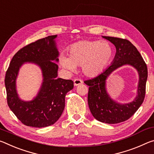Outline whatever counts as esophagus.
I'll return each mask as SVG.
<instances>
[{
    "label": "esophagus",
    "mask_w": 154,
    "mask_h": 154,
    "mask_svg": "<svg viewBox=\"0 0 154 154\" xmlns=\"http://www.w3.org/2000/svg\"><path fill=\"white\" fill-rule=\"evenodd\" d=\"M82 80H81L80 79H75L74 80V86H79L80 85L82 84Z\"/></svg>",
    "instance_id": "obj_1"
}]
</instances>
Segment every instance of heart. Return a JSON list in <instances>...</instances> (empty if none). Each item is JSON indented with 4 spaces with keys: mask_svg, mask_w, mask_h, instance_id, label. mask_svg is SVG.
I'll return each mask as SVG.
<instances>
[{
    "mask_svg": "<svg viewBox=\"0 0 154 154\" xmlns=\"http://www.w3.org/2000/svg\"><path fill=\"white\" fill-rule=\"evenodd\" d=\"M112 54V47L107 42L82 40L72 44L69 49V57L62 56L60 61L63 67L71 71L81 66L83 74L94 78L104 71Z\"/></svg>",
    "mask_w": 154,
    "mask_h": 154,
    "instance_id": "obj_1",
    "label": "heart"
}]
</instances>
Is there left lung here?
I'll return each instance as SVG.
<instances>
[{
  "label": "left lung",
  "instance_id": "obj_1",
  "mask_svg": "<svg viewBox=\"0 0 154 154\" xmlns=\"http://www.w3.org/2000/svg\"><path fill=\"white\" fill-rule=\"evenodd\" d=\"M114 44L116 54L112 63L94 79L85 81L89 87L88 104L95 119L100 122L115 124L128 120L142 104L145 95L147 79V65L134 45L127 39L102 36ZM130 65L139 74L137 95L132 102L121 104L112 99L106 89L107 77L118 68Z\"/></svg>",
  "mask_w": 154,
  "mask_h": 154
}]
</instances>
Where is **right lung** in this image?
<instances>
[{
    "label": "right lung",
    "instance_id": "1",
    "mask_svg": "<svg viewBox=\"0 0 154 154\" xmlns=\"http://www.w3.org/2000/svg\"><path fill=\"white\" fill-rule=\"evenodd\" d=\"M57 37L50 35L22 48L12 58L6 72L7 104L17 119L27 126L44 128L53 125L63 112L65 95L74 88L72 80L57 78L59 67L56 63L59 62V52L55 41ZM26 62L39 66L43 77L39 92L31 101L20 99L16 89L19 68Z\"/></svg>",
    "mask_w": 154,
    "mask_h": 154
}]
</instances>
